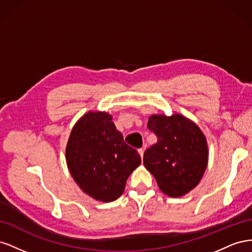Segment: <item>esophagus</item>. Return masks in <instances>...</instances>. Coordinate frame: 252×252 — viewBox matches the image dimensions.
I'll use <instances>...</instances> for the list:
<instances>
[{
  "label": "esophagus",
  "instance_id": "esophagus-1",
  "mask_svg": "<svg viewBox=\"0 0 252 252\" xmlns=\"http://www.w3.org/2000/svg\"><path fill=\"white\" fill-rule=\"evenodd\" d=\"M139 154H140L141 158H143V156H144V148H140V149H139Z\"/></svg>",
  "mask_w": 252,
  "mask_h": 252
}]
</instances>
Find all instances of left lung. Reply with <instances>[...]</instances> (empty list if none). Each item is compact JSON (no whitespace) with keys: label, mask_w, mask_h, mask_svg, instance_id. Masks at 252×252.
<instances>
[{"label":"left lung","mask_w":252,"mask_h":252,"mask_svg":"<svg viewBox=\"0 0 252 252\" xmlns=\"http://www.w3.org/2000/svg\"><path fill=\"white\" fill-rule=\"evenodd\" d=\"M148 128L158 142L144 154L143 162L158 188L171 197L185 195L199 184L208 163L204 133L182 114H152Z\"/></svg>","instance_id":"obj_1"}]
</instances>
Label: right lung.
<instances>
[{
	"mask_svg": "<svg viewBox=\"0 0 252 252\" xmlns=\"http://www.w3.org/2000/svg\"><path fill=\"white\" fill-rule=\"evenodd\" d=\"M66 162L84 192L107 203L124 192L126 181L141 164V157L124 142L110 114L89 111L72 128Z\"/></svg>",
	"mask_w": 252,
	"mask_h": 252,
	"instance_id": "right-lung-1",
	"label": "right lung"
}]
</instances>
